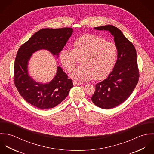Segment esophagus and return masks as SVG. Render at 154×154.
Segmentation results:
<instances>
[{"label":"esophagus","mask_w":154,"mask_h":154,"mask_svg":"<svg viewBox=\"0 0 154 154\" xmlns=\"http://www.w3.org/2000/svg\"><path fill=\"white\" fill-rule=\"evenodd\" d=\"M73 85L74 86L80 85H82V83L81 82H76V81H73Z\"/></svg>","instance_id":"obj_1"}]
</instances>
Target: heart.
Segmentation results:
<instances>
[{"mask_svg":"<svg viewBox=\"0 0 154 154\" xmlns=\"http://www.w3.org/2000/svg\"><path fill=\"white\" fill-rule=\"evenodd\" d=\"M118 56L116 45L93 34H85L73 43V49H62L60 59L63 67L71 72L79 58L82 65L77 67L70 77L74 80L87 82L93 79L101 80L112 71Z\"/></svg>","mask_w":154,"mask_h":154,"instance_id":"b5f03b06","label":"heart"}]
</instances>
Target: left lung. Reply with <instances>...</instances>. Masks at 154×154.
<instances>
[{"label":"left lung","instance_id":"1","mask_svg":"<svg viewBox=\"0 0 154 154\" xmlns=\"http://www.w3.org/2000/svg\"><path fill=\"white\" fill-rule=\"evenodd\" d=\"M109 32L118 49L116 65L108 77L96 85L92 97L97 106L108 109L116 107L128 98L139 80L136 51L133 45L118 28L107 25L94 28Z\"/></svg>","mask_w":154,"mask_h":154}]
</instances>
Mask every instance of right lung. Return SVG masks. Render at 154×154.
Masks as SVG:
<instances>
[{
  "instance_id": "right-lung-1",
  "label": "right lung",
  "mask_w": 154,
  "mask_h": 154,
  "mask_svg": "<svg viewBox=\"0 0 154 154\" xmlns=\"http://www.w3.org/2000/svg\"><path fill=\"white\" fill-rule=\"evenodd\" d=\"M73 29H43L34 33L18 49L14 64V82L21 96L29 103L40 109L52 108L62 102L73 87L62 68L48 83L35 80L29 72V62L35 52L45 49L56 58L71 36Z\"/></svg>"
}]
</instances>
